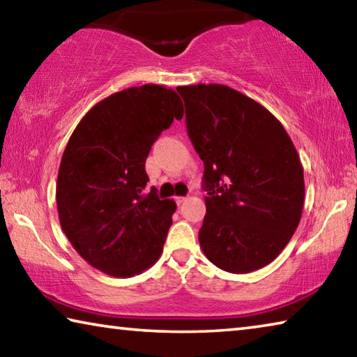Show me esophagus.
<instances>
[{
  "label": "esophagus",
  "mask_w": 357,
  "mask_h": 357,
  "mask_svg": "<svg viewBox=\"0 0 357 357\" xmlns=\"http://www.w3.org/2000/svg\"><path fill=\"white\" fill-rule=\"evenodd\" d=\"M185 200H187V197H176V198H174V202H176V204L184 203Z\"/></svg>",
  "instance_id": "obj_1"
}]
</instances>
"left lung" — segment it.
Segmentation results:
<instances>
[{
	"label": "left lung",
	"instance_id": "8db88e82",
	"mask_svg": "<svg viewBox=\"0 0 357 357\" xmlns=\"http://www.w3.org/2000/svg\"><path fill=\"white\" fill-rule=\"evenodd\" d=\"M176 89L204 164L200 247L227 273L261 269L299 225L305 190L298 151L280 121L236 89L215 83Z\"/></svg>",
	"mask_w": 357,
	"mask_h": 357
}]
</instances>
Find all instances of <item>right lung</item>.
<instances>
[{"label":"right lung","mask_w":357,"mask_h":357,"mask_svg":"<svg viewBox=\"0 0 357 357\" xmlns=\"http://www.w3.org/2000/svg\"><path fill=\"white\" fill-rule=\"evenodd\" d=\"M183 114L173 89L143 84L100 100L70 135L58 172V215L93 268L132 277L159 259L176 203L144 192V164L162 130Z\"/></svg>","instance_id":"1"}]
</instances>
